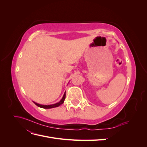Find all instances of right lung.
Segmentation results:
<instances>
[{
    "label": "right lung",
    "instance_id": "1",
    "mask_svg": "<svg viewBox=\"0 0 147 147\" xmlns=\"http://www.w3.org/2000/svg\"><path fill=\"white\" fill-rule=\"evenodd\" d=\"M65 98V92H64V96L63 97V98H62V99L59 102H57V103H56V104H52V105H41V104H37V103H36V102H34V103L35 105H36L37 106L39 107H40V108H43V109H51V108L57 107H59L60 105L63 104L64 103V102Z\"/></svg>",
    "mask_w": 147,
    "mask_h": 147
}]
</instances>
